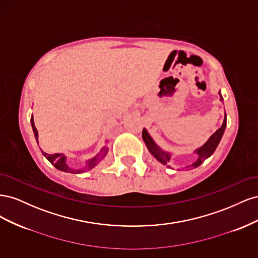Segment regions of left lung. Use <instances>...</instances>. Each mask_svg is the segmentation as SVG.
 <instances>
[{
    "instance_id": "8db88e82",
    "label": "left lung",
    "mask_w": 258,
    "mask_h": 258,
    "mask_svg": "<svg viewBox=\"0 0 258 258\" xmlns=\"http://www.w3.org/2000/svg\"><path fill=\"white\" fill-rule=\"evenodd\" d=\"M218 95H220V101L222 103H224V99H223V96L221 93V90L218 91ZM226 122H227V116H226V113H225L222 127L220 129H217L214 134L208 139V141L204 145L198 147L197 150H195L192 152L194 154L197 155V159L195 160L192 163H190V165L186 166L185 167L186 169L190 170V169L197 168L206 159H208L209 157L212 156V154L215 152L216 147L218 146V144H220L221 140L223 138V135H224L225 129H226ZM142 138H143V141L147 147V150L150 151V153L154 156L155 159L159 161L160 163H162L163 166H167L168 168L172 169L170 166L171 165V156H172V153L163 151L161 147H159L157 144H156L153 138L150 136V134H148V131L145 128H143V131H142Z\"/></svg>"
}]
</instances>
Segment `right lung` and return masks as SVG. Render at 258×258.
<instances>
[{
  "mask_svg": "<svg viewBox=\"0 0 258 258\" xmlns=\"http://www.w3.org/2000/svg\"><path fill=\"white\" fill-rule=\"evenodd\" d=\"M31 126H32L33 134H34L36 142L38 144V132H37V129L35 128V124H34L33 114H32V116H31ZM107 152H108V147L106 145H104L102 148H101L100 152L96 156H93L92 158H90L88 160H85L84 167H82L80 169H74V168L69 167L68 163H67V156L64 154H59L58 153V154H52L51 155V154L45 153L43 151H42V154L44 155V157L51 163V165L54 166V168H57L60 171H63V172L77 174V173H84V172H86V171L92 170L93 168L97 167L98 163L105 157Z\"/></svg>",
  "mask_w": 258,
  "mask_h": 258,
  "instance_id": "right-lung-1",
  "label": "right lung"
}]
</instances>
